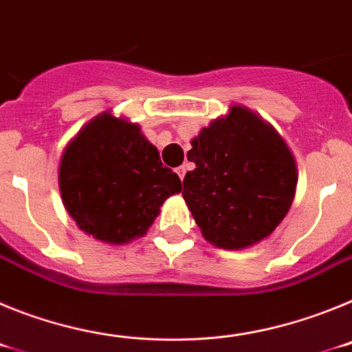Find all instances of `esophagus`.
<instances>
[{
	"mask_svg": "<svg viewBox=\"0 0 352 352\" xmlns=\"http://www.w3.org/2000/svg\"><path fill=\"white\" fill-rule=\"evenodd\" d=\"M176 173H178L179 179H183V178H185V174H186V166H182V167H178V169H176Z\"/></svg>",
	"mask_w": 352,
	"mask_h": 352,
	"instance_id": "obj_1",
	"label": "esophagus"
}]
</instances>
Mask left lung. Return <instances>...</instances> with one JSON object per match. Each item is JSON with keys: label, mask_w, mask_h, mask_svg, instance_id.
I'll use <instances>...</instances> for the list:
<instances>
[{"label": "left lung", "mask_w": 352, "mask_h": 352, "mask_svg": "<svg viewBox=\"0 0 352 352\" xmlns=\"http://www.w3.org/2000/svg\"><path fill=\"white\" fill-rule=\"evenodd\" d=\"M195 169L183 199L204 239L226 250L254 247L285 219L296 194L298 167L275 126L232 104L190 141Z\"/></svg>", "instance_id": "1"}]
</instances>
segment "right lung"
Masks as SVG:
<instances>
[{"label":"right lung","mask_w":352,"mask_h":352,"mask_svg":"<svg viewBox=\"0 0 352 352\" xmlns=\"http://www.w3.org/2000/svg\"><path fill=\"white\" fill-rule=\"evenodd\" d=\"M61 201L77 227L109 245L146 234L167 197L182 192L141 126L111 111L88 121L60 160Z\"/></svg>","instance_id":"right-lung-1"}]
</instances>
